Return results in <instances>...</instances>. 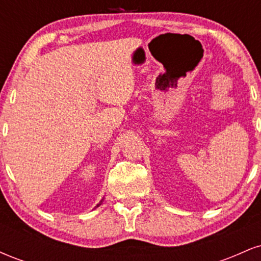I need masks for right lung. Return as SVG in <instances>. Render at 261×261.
<instances>
[{
    "mask_svg": "<svg viewBox=\"0 0 261 261\" xmlns=\"http://www.w3.org/2000/svg\"><path fill=\"white\" fill-rule=\"evenodd\" d=\"M101 201H103V200H101ZM101 201H100L99 203H98V205H97V206H95V207H98V206H100V205H101Z\"/></svg>",
    "mask_w": 261,
    "mask_h": 261,
    "instance_id": "1",
    "label": "right lung"
}]
</instances>
